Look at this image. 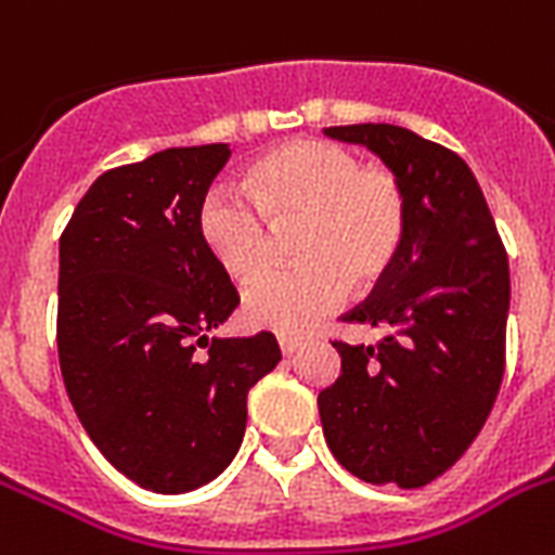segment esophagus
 Listing matches in <instances>:
<instances>
[{
    "label": "esophagus",
    "instance_id": "obj_1",
    "mask_svg": "<svg viewBox=\"0 0 555 555\" xmlns=\"http://www.w3.org/2000/svg\"><path fill=\"white\" fill-rule=\"evenodd\" d=\"M305 346L302 337H291V334H282L279 337V348H282V354H296L299 348Z\"/></svg>",
    "mask_w": 555,
    "mask_h": 555
}]
</instances>
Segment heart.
Returning a JSON list of instances; mask_svg holds the SVG:
<instances>
[{"label": "heart", "mask_w": 555, "mask_h": 555, "mask_svg": "<svg viewBox=\"0 0 555 555\" xmlns=\"http://www.w3.org/2000/svg\"><path fill=\"white\" fill-rule=\"evenodd\" d=\"M246 201L209 192L198 233L227 276L247 282L273 259V233L294 230L299 264L256 279L244 320L256 328L302 334L325 320L348 291L369 287L395 264L409 221L405 190L386 167L360 164L331 141H291L242 178Z\"/></svg>", "instance_id": "b5f03b06"}]
</instances>
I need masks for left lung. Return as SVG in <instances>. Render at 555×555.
<instances>
[{"mask_svg": "<svg viewBox=\"0 0 555 555\" xmlns=\"http://www.w3.org/2000/svg\"><path fill=\"white\" fill-rule=\"evenodd\" d=\"M322 132L374 152L409 204L395 264L343 317L388 334L374 346L334 339L343 371L320 391L322 431L351 475L414 490L464 455L499 397L507 250L473 169L452 150L388 124Z\"/></svg>", "mask_w": 555, "mask_h": 555, "instance_id": "1", "label": "left lung"}]
</instances>
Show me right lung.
<instances>
[{
  "label": "right lung",
  "instance_id": "obj_1",
  "mask_svg": "<svg viewBox=\"0 0 555 555\" xmlns=\"http://www.w3.org/2000/svg\"><path fill=\"white\" fill-rule=\"evenodd\" d=\"M230 143L103 172L60 235L56 351L82 429L143 490L190 492L242 447L247 391L276 337L209 339L238 294L201 242L198 209Z\"/></svg>",
  "mask_w": 555,
  "mask_h": 555
}]
</instances>
